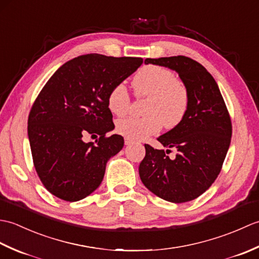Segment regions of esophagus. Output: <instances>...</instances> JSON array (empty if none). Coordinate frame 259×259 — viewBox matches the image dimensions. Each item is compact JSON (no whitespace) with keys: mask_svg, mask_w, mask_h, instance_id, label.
Returning a JSON list of instances; mask_svg holds the SVG:
<instances>
[{"mask_svg":"<svg viewBox=\"0 0 259 259\" xmlns=\"http://www.w3.org/2000/svg\"><path fill=\"white\" fill-rule=\"evenodd\" d=\"M131 144H134V140H131V139H129V138H124V145H125V146H129V145H131Z\"/></svg>","mask_w":259,"mask_h":259,"instance_id":"obj_1","label":"esophagus"}]
</instances>
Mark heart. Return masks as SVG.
I'll return each instance as SVG.
<instances>
[{
  "mask_svg": "<svg viewBox=\"0 0 259 259\" xmlns=\"http://www.w3.org/2000/svg\"><path fill=\"white\" fill-rule=\"evenodd\" d=\"M136 95L148 98L146 115L124 118L117 122V131L131 140H144L156 135L162 125L172 129L180 124L189 108V93L171 70L159 65L141 68L133 80ZM108 107L113 114L122 117L130 109V97L123 84H117L108 96Z\"/></svg>",
  "mask_w": 259,
  "mask_h": 259,
  "instance_id": "1",
  "label": "heart"
}]
</instances>
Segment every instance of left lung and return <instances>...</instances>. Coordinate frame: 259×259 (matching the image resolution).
<instances>
[{
  "label": "left lung",
  "mask_w": 259,
  "mask_h": 259,
  "mask_svg": "<svg viewBox=\"0 0 259 259\" xmlns=\"http://www.w3.org/2000/svg\"><path fill=\"white\" fill-rule=\"evenodd\" d=\"M176 71L189 93V108L180 124L160 136L163 147L158 150L145 145L146 156L140 162V179L152 194L180 203L196 199L221 172L232 139V121L226 104L212 75L195 60L184 56L146 59Z\"/></svg>",
  "instance_id": "8db88e82"
}]
</instances>
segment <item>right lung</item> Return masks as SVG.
I'll return each mask as SVG.
<instances>
[{
    "instance_id": "add662e5",
    "label": "right lung",
    "mask_w": 259,
    "mask_h": 259,
    "mask_svg": "<svg viewBox=\"0 0 259 259\" xmlns=\"http://www.w3.org/2000/svg\"><path fill=\"white\" fill-rule=\"evenodd\" d=\"M142 64L141 58L90 53L61 65L33 103L27 136L42 184L65 201L92 194L103 179L108 160L123 148L114 129L108 96ZM84 134L99 136L85 144Z\"/></svg>"
}]
</instances>
